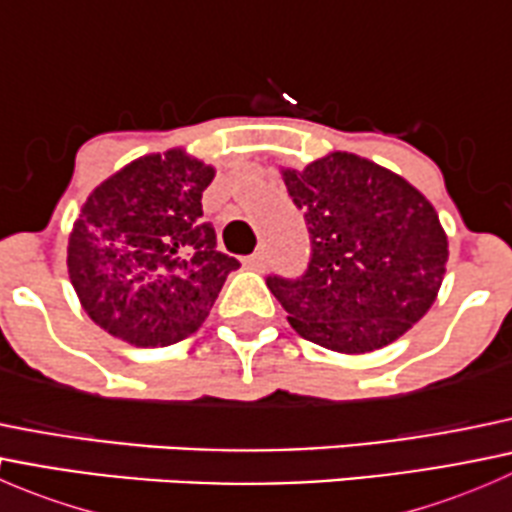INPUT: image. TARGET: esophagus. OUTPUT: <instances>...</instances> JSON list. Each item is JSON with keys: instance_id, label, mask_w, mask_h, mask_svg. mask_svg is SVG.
Segmentation results:
<instances>
[{"instance_id": "34e87169", "label": "esophagus", "mask_w": 512, "mask_h": 512, "mask_svg": "<svg viewBox=\"0 0 512 512\" xmlns=\"http://www.w3.org/2000/svg\"><path fill=\"white\" fill-rule=\"evenodd\" d=\"M245 267H247V270L265 272V267H267L265 252H255V255H250V257H247V260H245Z\"/></svg>"}]
</instances>
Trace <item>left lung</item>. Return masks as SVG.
Here are the masks:
<instances>
[{
  "label": "left lung",
  "instance_id": "left-lung-1",
  "mask_svg": "<svg viewBox=\"0 0 512 512\" xmlns=\"http://www.w3.org/2000/svg\"><path fill=\"white\" fill-rule=\"evenodd\" d=\"M312 235L302 280L267 287L299 337L339 354H366L404 337L431 309L448 237L431 200L394 170L332 151L282 168Z\"/></svg>",
  "mask_w": 512,
  "mask_h": 512
}]
</instances>
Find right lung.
Instances as JSON below:
<instances>
[{
  "mask_svg": "<svg viewBox=\"0 0 512 512\" xmlns=\"http://www.w3.org/2000/svg\"><path fill=\"white\" fill-rule=\"evenodd\" d=\"M215 168L185 148L148 153L98 183L66 247L81 307L131 347H168L203 327L227 275L240 267L215 250L203 190Z\"/></svg>",
  "mask_w": 512,
  "mask_h": 512,
  "instance_id": "right-lung-1",
  "label": "right lung"
}]
</instances>
